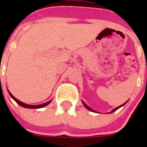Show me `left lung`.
<instances>
[{"instance_id":"1","label":"left lung","mask_w":147,"mask_h":147,"mask_svg":"<svg viewBox=\"0 0 147 147\" xmlns=\"http://www.w3.org/2000/svg\"><path fill=\"white\" fill-rule=\"evenodd\" d=\"M82 102L83 105H84V106H85V108H87V109H88V110H90V111H92V112H95V111H94V110H93V109H91V108H90V107H88V105H86V104H85V102H83V101H82ZM127 102H125V103H124V104H123V105H121V106H119V107H115V109H113V110H112V111H111V112H110V113H112L115 112V110H118V109H119V108H120V107H122V106H124V105H125V104H126V103H127Z\"/></svg>"}]
</instances>
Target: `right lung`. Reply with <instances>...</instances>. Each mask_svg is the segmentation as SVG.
Listing matches in <instances>:
<instances>
[{
    "label": "right lung",
    "mask_w": 147,
    "mask_h": 147,
    "mask_svg": "<svg viewBox=\"0 0 147 147\" xmlns=\"http://www.w3.org/2000/svg\"><path fill=\"white\" fill-rule=\"evenodd\" d=\"M8 92H9V94L10 95V96H11V98H13V99L15 100V102H16L18 104V105H20V106H21V107H26V108H30V109H38V108H41V107H45V106H47V105H49V104L51 102V101H49V102H45V103L42 104V105H27V104L23 103V102H20V101H19V100L17 99V98H15V96H13L12 95H11V93H10V92L9 91V90H8Z\"/></svg>",
    "instance_id": "obj_1"
}]
</instances>
